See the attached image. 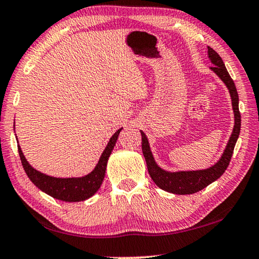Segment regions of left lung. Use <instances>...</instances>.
Masks as SVG:
<instances>
[{"instance_id": "1", "label": "left lung", "mask_w": 259, "mask_h": 259, "mask_svg": "<svg viewBox=\"0 0 259 259\" xmlns=\"http://www.w3.org/2000/svg\"><path fill=\"white\" fill-rule=\"evenodd\" d=\"M207 55L210 59L213 67H211V70L218 76L223 83L228 89L229 94H231L232 99V106L234 112V128L233 133L229 137V141L226 145V149L224 151L221 158L215 162L214 165L206 168V169H198V170H178V171H169L165 170L160 167L153 158L152 154L151 147L149 144V139H147L146 135L142 134V151L144 154V158L146 160L147 170L151 179L157 186L165 190L167 192H171V194L176 195H190L195 194V192L202 190V189L206 188L208 184L214 182L218 180L221 175L225 173L231 161V158L233 155L234 147L239 138L240 130H241V114L239 110V94L236 91V86L234 84L233 79L229 76L227 69L225 67V63L221 57L219 56L214 49L211 47H207Z\"/></svg>"}]
</instances>
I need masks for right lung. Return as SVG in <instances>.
<instances>
[{"instance_id":"add662e5","label":"right lung","mask_w":259,"mask_h":259,"mask_svg":"<svg viewBox=\"0 0 259 259\" xmlns=\"http://www.w3.org/2000/svg\"><path fill=\"white\" fill-rule=\"evenodd\" d=\"M122 129L123 128L118 129L110 137L108 144L105 147L104 152H102L97 166L88 175L80 176V178H54V176L41 173V171L36 170L35 168L28 163L18 144L19 157L20 160H22L24 170H25L28 179L33 182L35 187H38L41 191H44L45 194L49 195L53 198L70 203L89 199L101 187V183L105 178L108 158L110 153H112L115 144H116L117 137ZM16 138H17V136H16Z\"/></svg>"}]
</instances>
